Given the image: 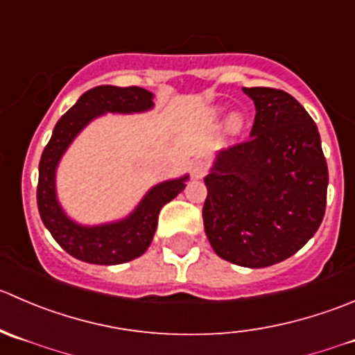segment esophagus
Wrapping results in <instances>:
<instances>
[{"label":"esophagus","instance_id":"34e87169","mask_svg":"<svg viewBox=\"0 0 355 355\" xmlns=\"http://www.w3.org/2000/svg\"><path fill=\"white\" fill-rule=\"evenodd\" d=\"M207 173V164L202 162V160H195L191 164V178L193 179H202Z\"/></svg>","mask_w":355,"mask_h":355}]
</instances>
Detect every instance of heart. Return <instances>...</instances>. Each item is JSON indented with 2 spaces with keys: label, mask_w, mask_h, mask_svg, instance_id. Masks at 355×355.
Masks as SVG:
<instances>
[{
  "label": "heart",
  "mask_w": 355,
  "mask_h": 355,
  "mask_svg": "<svg viewBox=\"0 0 355 355\" xmlns=\"http://www.w3.org/2000/svg\"><path fill=\"white\" fill-rule=\"evenodd\" d=\"M226 112H227L226 105H216V107H212L207 110V119H209L210 122H219V121H223L224 115H226ZM245 124H247V117H245L241 112H238V110L231 112L226 119V124H224L226 135L230 136V138H236V136H240L241 132H243Z\"/></svg>",
  "instance_id": "b5f03b06"
}]
</instances>
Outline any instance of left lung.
Returning <instances> with one entry per match:
<instances>
[{"instance_id": "obj_1", "label": "left lung", "mask_w": 355, "mask_h": 355, "mask_svg": "<svg viewBox=\"0 0 355 355\" xmlns=\"http://www.w3.org/2000/svg\"><path fill=\"white\" fill-rule=\"evenodd\" d=\"M250 139L214 155L203 178V227L220 259L269 268L297 254L324 217L328 166L318 125L285 91L243 87Z\"/></svg>"}]
</instances>
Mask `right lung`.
I'll return each mask as SVG.
<instances>
[{
  "label": "right lung",
  "mask_w": 355,
  "mask_h": 355,
  "mask_svg": "<svg viewBox=\"0 0 355 355\" xmlns=\"http://www.w3.org/2000/svg\"><path fill=\"white\" fill-rule=\"evenodd\" d=\"M153 98L155 94L136 86H98L86 91L57 122L41 155L37 182L40 216L60 247L79 261L115 266L138 259L152 243L160 209L186 188L188 174L157 182L128 216L101 224H83L72 219L58 200L57 171L73 139L105 114L131 115L152 110L155 107Z\"/></svg>",
  "instance_id": "add662e5"
}]
</instances>
